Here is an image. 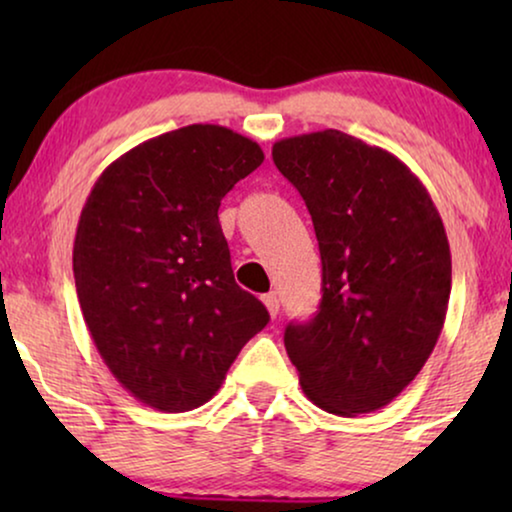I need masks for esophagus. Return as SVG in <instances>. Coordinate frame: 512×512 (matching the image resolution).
<instances>
[{
    "mask_svg": "<svg viewBox=\"0 0 512 512\" xmlns=\"http://www.w3.org/2000/svg\"><path fill=\"white\" fill-rule=\"evenodd\" d=\"M263 305L268 307L270 317L275 319L277 314H279V298H277V293H265V296H263Z\"/></svg>",
    "mask_w": 512,
    "mask_h": 512,
    "instance_id": "1",
    "label": "esophagus"
}]
</instances>
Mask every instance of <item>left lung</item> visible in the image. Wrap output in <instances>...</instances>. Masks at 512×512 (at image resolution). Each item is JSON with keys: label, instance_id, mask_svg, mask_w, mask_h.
I'll list each match as a JSON object with an SVG mask.
<instances>
[{"label": "left lung", "instance_id": "1", "mask_svg": "<svg viewBox=\"0 0 512 512\" xmlns=\"http://www.w3.org/2000/svg\"><path fill=\"white\" fill-rule=\"evenodd\" d=\"M277 170L303 195L321 254V303L284 347L305 396L356 417L394 401L436 347L452 289L445 226L396 156L340 130L279 139Z\"/></svg>", "mask_w": 512, "mask_h": 512}]
</instances>
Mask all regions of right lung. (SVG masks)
<instances>
[{
    "mask_svg": "<svg viewBox=\"0 0 512 512\" xmlns=\"http://www.w3.org/2000/svg\"><path fill=\"white\" fill-rule=\"evenodd\" d=\"M263 158L223 125H186L114 160L81 209L83 319L111 375L153 410L207 403L270 321L235 284L219 223L223 195Z\"/></svg>",
    "mask_w": 512,
    "mask_h": 512,
    "instance_id": "right-lung-1",
    "label": "right lung"
}]
</instances>
